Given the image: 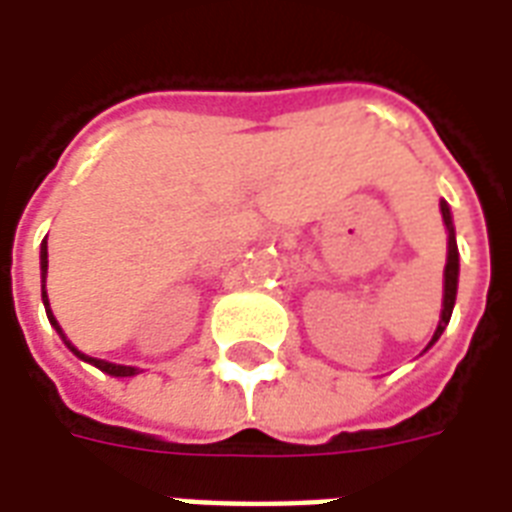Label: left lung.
<instances>
[{"label": "left lung", "mask_w": 512, "mask_h": 512, "mask_svg": "<svg viewBox=\"0 0 512 512\" xmlns=\"http://www.w3.org/2000/svg\"><path fill=\"white\" fill-rule=\"evenodd\" d=\"M441 219L447 224L450 230V238H447V266H444V301H441V318L436 332H433V340L428 343V348L441 337V332L447 329L450 323L452 307H455V293H458V244H455V230H452V216H450V205L441 200ZM425 348V351H428Z\"/></svg>", "instance_id": "8db88e82"}]
</instances>
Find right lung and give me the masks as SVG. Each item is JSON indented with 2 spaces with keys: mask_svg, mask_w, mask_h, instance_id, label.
Returning <instances> with one entry per match:
<instances>
[{
  "mask_svg": "<svg viewBox=\"0 0 512 512\" xmlns=\"http://www.w3.org/2000/svg\"><path fill=\"white\" fill-rule=\"evenodd\" d=\"M46 271H49V249H46V241L40 244V274H43V307H46V315H49V323L60 332V337L65 340V345L71 348L73 354L79 356V359H84V362H90V365H95L98 370H104V373H109V376L115 378H128V376H136V367H128V365H112V362H104V359H95V356H87L82 354L79 348H73L71 343H68V337L62 334L60 323H57V318L51 315V307H49V296H46Z\"/></svg>",
  "mask_w": 512,
  "mask_h": 512,
  "instance_id": "right-lung-1",
  "label": "right lung"
}]
</instances>
